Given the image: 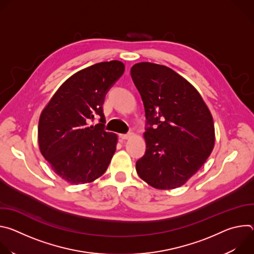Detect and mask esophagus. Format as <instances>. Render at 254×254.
<instances>
[{
	"instance_id": "obj_1",
	"label": "esophagus",
	"mask_w": 254,
	"mask_h": 254,
	"mask_svg": "<svg viewBox=\"0 0 254 254\" xmlns=\"http://www.w3.org/2000/svg\"><path fill=\"white\" fill-rule=\"evenodd\" d=\"M131 132H128V133H121L120 134V137L122 138V139H127V138H129L130 136H131Z\"/></svg>"
}]
</instances>
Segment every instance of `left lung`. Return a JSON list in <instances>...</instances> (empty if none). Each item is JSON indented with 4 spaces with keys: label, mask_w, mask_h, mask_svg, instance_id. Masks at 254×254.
Masks as SVG:
<instances>
[{
    "label": "left lung",
    "mask_w": 254,
    "mask_h": 254,
    "mask_svg": "<svg viewBox=\"0 0 254 254\" xmlns=\"http://www.w3.org/2000/svg\"><path fill=\"white\" fill-rule=\"evenodd\" d=\"M146 113L147 149L137 175L156 189L184 185L204 165L215 142L213 118L200 93L171 68L141 62L130 69Z\"/></svg>",
    "instance_id": "left-lung-1"
}]
</instances>
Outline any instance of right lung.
<instances>
[{
    "label": "right lung",
    "instance_id": "1",
    "mask_svg": "<svg viewBox=\"0 0 254 254\" xmlns=\"http://www.w3.org/2000/svg\"><path fill=\"white\" fill-rule=\"evenodd\" d=\"M124 71V63L113 60L76 72L59 87L40 116L41 154L70 184L92 182L112 161L118 136L104 129L102 105ZM95 118L99 124L90 126Z\"/></svg>",
    "mask_w": 254,
    "mask_h": 254
}]
</instances>
